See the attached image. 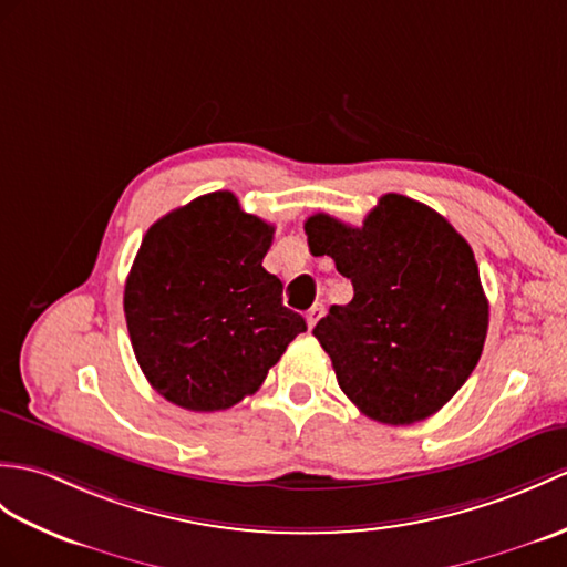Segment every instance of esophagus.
I'll use <instances>...</instances> for the list:
<instances>
[{"label":"esophagus","instance_id":"esophagus-1","mask_svg":"<svg viewBox=\"0 0 567 567\" xmlns=\"http://www.w3.org/2000/svg\"><path fill=\"white\" fill-rule=\"evenodd\" d=\"M321 316H323V305H313V307L307 311V326L313 328L316 323H319Z\"/></svg>","mask_w":567,"mask_h":567}]
</instances>
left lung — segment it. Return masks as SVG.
Segmentation results:
<instances>
[{
	"label": "left lung",
	"instance_id": "8db88e82",
	"mask_svg": "<svg viewBox=\"0 0 567 567\" xmlns=\"http://www.w3.org/2000/svg\"><path fill=\"white\" fill-rule=\"evenodd\" d=\"M313 256H331L352 282L313 336L346 396L377 423L413 425L464 386L488 333L478 262L432 207L399 193L379 197L362 227L311 215Z\"/></svg>",
	"mask_w": 567,
	"mask_h": 567
}]
</instances>
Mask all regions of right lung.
<instances>
[{
    "mask_svg": "<svg viewBox=\"0 0 567 567\" xmlns=\"http://www.w3.org/2000/svg\"><path fill=\"white\" fill-rule=\"evenodd\" d=\"M275 227L217 190L144 234L125 282V321L150 384L186 411L251 396L307 321L262 268Z\"/></svg>",
    "mask_w": 567,
    "mask_h": 567,
    "instance_id": "1",
    "label": "right lung"
}]
</instances>
